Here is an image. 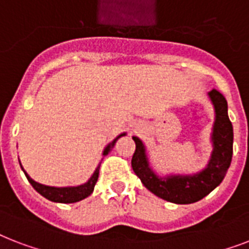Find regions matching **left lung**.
<instances>
[{"mask_svg":"<svg viewBox=\"0 0 249 249\" xmlns=\"http://www.w3.org/2000/svg\"><path fill=\"white\" fill-rule=\"evenodd\" d=\"M214 107L212 127V153L207 166L194 174L159 175L151 166L146 146L142 139L132 136L136 149L132 156V170L142 183L156 196L174 204H192L209 195L225 178L232 159V124L227 114V101L218 90L208 92Z\"/></svg>","mask_w":249,"mask_h":249,"instance_id":"1","label":"left lung"}]
</instances>
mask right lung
Returning <instances> with one entry per match:
<instances>
[{
  "label": "right lung",
  "mask_w": 249,
  "mask_h": 249,
  "mask_svg": "<svg viewBox=\"0 0 249 249\" xmlns=\"http://www.w3.org/2000/svg\"><path fill=\"white\" fill-rule=\"evenodd\" d=\"M126 132H123V134L118 135L114 140H111L109 144H107L105 148H104L103 156H107L109 152L114 148L115 142L118 140L119 138H122L124 136ZM100 165L101 162L98 163V166L96 167V170L93 171V174L90 177L86 183H83V184H79V186H66V187H52V186H45V184H41V183L36 182L34 179L31 178L30 175L27 174L24 169L22 167L23 173L26 174L27 179H28V182L31 183V186L34 187L35 190L37 191L38 194L44 196L48 200H51L53 203H62V204H71V203H76V201H80L83 198L88 197L94 190V184L97 182L98 179V171H100Z\"/></svg>",
  "instance_id": "right-lung-1"
}]
</instances>
